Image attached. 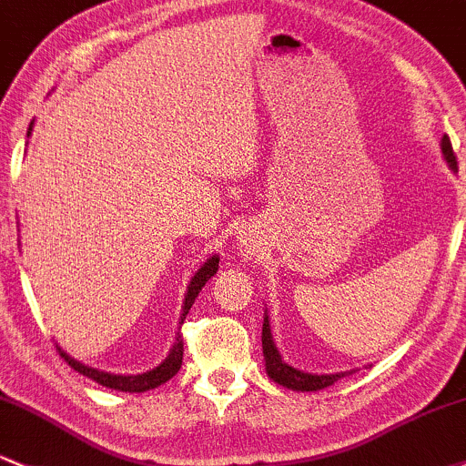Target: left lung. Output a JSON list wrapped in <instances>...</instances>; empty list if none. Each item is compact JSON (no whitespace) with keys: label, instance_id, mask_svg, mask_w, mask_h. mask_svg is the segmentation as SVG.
<instances>
[{"label":"left lung","instance_id":"obj_1","mask_svg":"<svg viewBox=\"0 0 466 466\" xmlns=\"http://www.w3.org/2000/svg\"><path fill=\"white\" fill-rule=\"evenodd\" d=\"M440 148H442L444 159H447L449 168L453 173H458V162H455V155L451 148V142L444 135L442 142H440ZM262 353H264V362H267V373L273 382H278L279 387L293 389V391H319V389H327L331 384L338 382L339 378L344 375H351L353 371H342V373H327V375H315V373H304L299 369H293L291 364H287L279 355L278 347L273 342V333H271V319L268 315H264V324H262Z\"/></svg>","mask_w":466,"mask_h":466}]
</instances>
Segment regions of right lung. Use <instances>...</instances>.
I'll use <instances>...</instances> for the list:
<instances>
[{
  "mask_svg": "<svg viewBox=\"0 0 466 466\" xmlns=\"http://www.w3.org/2000/svg\"><path fill=\"white\" fill-rule=\"evenodd\" d=\"M31 131H33V127L28 128V135H31ZM218 267H219V258L218 255H213V258H208L207 262L202 264V268H198V273L193 275L191 284H188V291H187V295H184V307H182V315H179V324H184L188 309L193 307L195 298H198V293L202 291L204 284H207L208 279L218 273ZM59 353H62V358L71 364L75 371L95 380V382L102 384V387L115 389V391H127V393H144V391H151V389H157L159 384L168 382V380H171L173 375L179 371V367H182L184 342H182V335L177 333L171 353L167 355V360H164L159 367L151 369V371L137 373V375H115V373L99 371V369L86 367V364L77 362V360L71 358L66 351H62V349H59Z\"/></svg>",
  "mask_w": 466,
  "mask_h": 466,
  "instance_id": "1",
  "label": "right lung"
}]
</instances>
